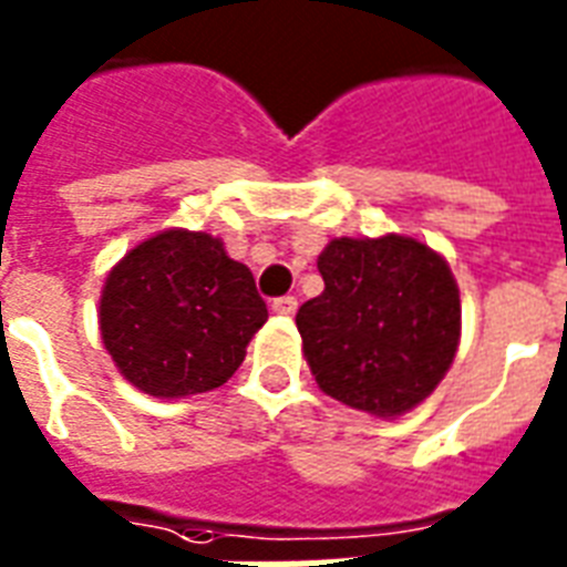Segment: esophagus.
Here are the masks:
<instances>
[{
	"label": "esophagus",
	"instance_id": "esophagus-1",
	"mask_svg": "<svg viewBox=\"0 0 567 567\" xmlns=\"http://www.w3.org/2000/svg\"><path fill=\"white\" fill-rule=\"evenodd\" d=\"M271 310L278 316H296L298 310V298L296 296H280L271 301Z\"/></svg>",
	"mask_w": 567,
	"mask_h": 567
}]
</instances>
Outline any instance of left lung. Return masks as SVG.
<instances>
[{"label":"left lung","mask_w":567,"mask_h":567,"mask_svg":"<svg viewBox=\"0 0 567 567\" xmlns=\"http://www.w3.org/2000/svg\"><path fill=\"white\" fill-rule=\"evenodd\" d=\"M319 275L324 292L296 316L319 388L375 416L420 405L450 370L462 331L446 260L405 236L333 239Z\"/></svg>","instance_id":"1"}]
</instances>
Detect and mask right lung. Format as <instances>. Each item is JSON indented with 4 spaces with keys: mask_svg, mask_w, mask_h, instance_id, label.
<instances>
[{
    "mask_svg": "<svg viewBox=\"0 0 567 567\" xmlns=\"http://www.w3.org/2000/svg\"><path fill=\"white\" fill-rule=\"evenodd\" d=\"M269 319L248 266L209 234L165 230L126 254L100 298L103 343L135 388L162 399L221 388Z\"/></svg>",
    "mask_w": 567,
    "mask_h": 567,
    "instance_id": "right-lung-1",
    "label": "right lung"
}]
</instances>
